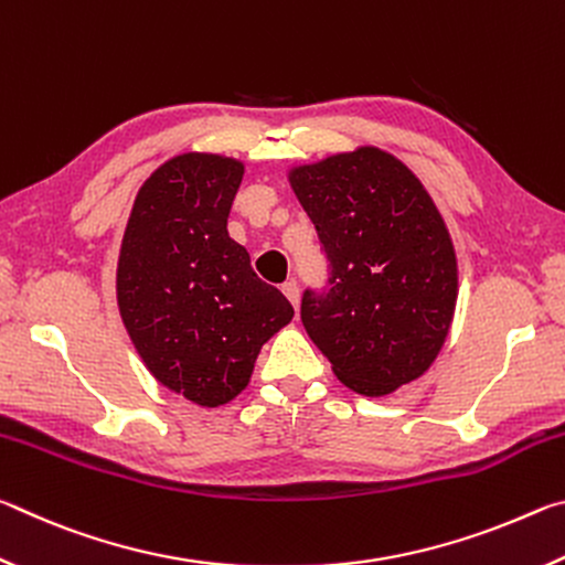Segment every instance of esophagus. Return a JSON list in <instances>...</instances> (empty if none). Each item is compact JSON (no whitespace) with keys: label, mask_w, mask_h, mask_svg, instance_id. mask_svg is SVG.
I'll return each instance as SVG.
<instances>
[{"label":"esophagus","mask_w":565,"mask_h":565,"mask_svg":"<svg viewBox=\"0 0 565 565\" xmlns=\"http://www.w3.org/2000/svg\"><path fill=\"white\" fill-rule=\"evenodd\" d=\"M281 291L286 294V299H289L291 303H294V309H299V284H296L294 279L291 281H286L284 286H281Z\"/></svg>","instance_id":"esophagus-1"}]
</instances>
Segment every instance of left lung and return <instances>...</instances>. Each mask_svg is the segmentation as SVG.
Returning <instances> with one entry per match:
<instances>
[{"label":"left lung","instance_id":"left-lung-1","mask_svg":"<svg viewBox=\"0 0 565 565\" xmlns=\"http://www.w3.org/2000/svg\"><path fill=\"white\" fill-rule=\"evenodd\" d=\"M289 179L329 262L327 289L301 296L306 333L356 394L411 384L441 351L458 294L454 244L431 196L376 147L296 167Z\"/></svg>","mask_w":565,"mask_h":565}]
</instances>
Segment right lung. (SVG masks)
Listing matches in <instances>:
<instances>
[{"instance_id": "obj_1", "label": "right lung", "mask_w": 565, "mask_h": 565, "mask_svg": "<svg viewBox=\"0 0 565 565\" xmlns=\"http://www.w3.org/2000/svg\"><path fill=\"white\" fill-rule=\"evenodd\" d=\"M242 177L236 159H169L134 199L119 254V311L141 361L209 408L242 394L264 343L294 317L226 232Z\"/></svg>"}]
</instances>
